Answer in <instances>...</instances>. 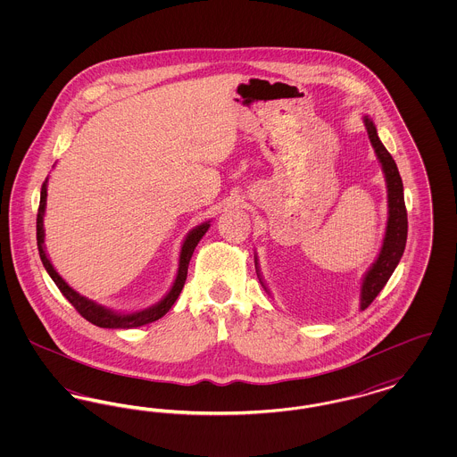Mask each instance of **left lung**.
Wrapping results in <instances>:
<instances>
[{
    "label": "left lung",
    "instance_id": "obj_1",
    "mask_svg": "<svg viewBox=\"0 0 457 457\" xmlns=\"http://www.w3.org/2000/svg\"><path fill=\"white\" fill-rule=\"evenodd\" d=\"M363 123H365V129L369 131L371 147L377 154V159L382 164V171L386 176V185H387V228H386L380 253H378L377 261L371 263L367 274L363 276L361 289H360V310H365L377 298V295L384 289V286L389 281L392 272L395 270L397 263L404 253L406 238H408V214H406V205H404V190H403L401 174L397 171V166H395L391 154L387 153V149L380 142L373 121L370 120L369 116H363ZM255 269H257V276L261 279L263 289L269 293V289L265 287V284L262 281L257 255H255Z\"/></svg>",
    "mask_w": 457,
    "mask_h": 457
}]
</instances>
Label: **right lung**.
<instances>
[{
    "label": "right lung",
    "mask_w": 457,
    "mask_h": 457,
    "mask_svg": "<svg viewBox=\"0 0 457 457\" xmlns=\"http://www.w3.org/2000/svg\"><path fill=\"white\" fill-rule=\"evenodd\" d=\"M46 196H47V178L43 183L41 188V202H39V211H37V248H39V257L43 261L44 269L47 270V274L51 276V279L60 287V291L63 293L66 300L75 306V310L88 320L90 324L97 327H104V328H133V327L147 326L153 324L155 320H159L161 317H164L170 308L173 306L174 302L178 300L185 281H187V274H188V263L194 255L198 241L207 233V229L211 228V220L202 222L200 226H195L183 241L181 245V252H179V267H178V274L174 279L171 289L168 291V295L157 302V303L140 310V312H133V313H118L112 312L103 304H97L92 300H88L86 296H82L80 293H77L73 287H70L65 279L56 272V269L53 267L51 261L47 259V253L44 250V211H46Z\"/></svg>",
    "instance_id": "right-lung-1"
}]
</instances>
